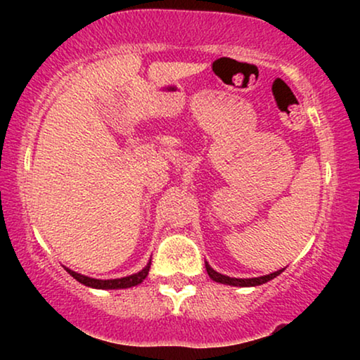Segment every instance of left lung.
Masks as SVG:
<instances>
[{"instance_id": "obj_1", "label": "left lung", "mask_w": 360, "mask_h": 360, "mask_svg": "<svg viewBox=\"0 0 360 360\" xmlns=\"http://www.w3.org/2000/svg\"><path fill=\"white\" fill-rule=\"evenodd\" d=\"M206 267V272H208V275L211 278L214 280V282H219V283H226V285H234V287H255V285H262L265 282H269V280H272L277 277V275H280L283 272L282 270H277V272L274 274H269V275H264V277H255V278H231L228 277V275H223V274H218L216 270H213L208 265V262L205 264Z\"/></svg>"}]
</instances>
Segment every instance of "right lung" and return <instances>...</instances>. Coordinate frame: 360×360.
<instances>
[{"mask_svg":"<svg viewBox=\"0 0 360 360\" xmlns=\"http://www.w3.org/2000/svg\"><path fill=\"white\" fill-rule=\"evenodd\" d=\"M149 269H150V262L146 265L144 269L141 270V272H137L134 275H129V277H122V278H115V280H96V278H90V277H85V275H80L77 272H73V270L67 269V272L72 275L73 278L78 280V282L86 285V287H91V288H105V290H115V288H129V287H134V285H139L141 282H144V278L147 277V274H149Z\"/></svg>","mask_w":360,"mask_h":360,"instance_id":"right-lung-1","label":"right lung"}]
</instances>
